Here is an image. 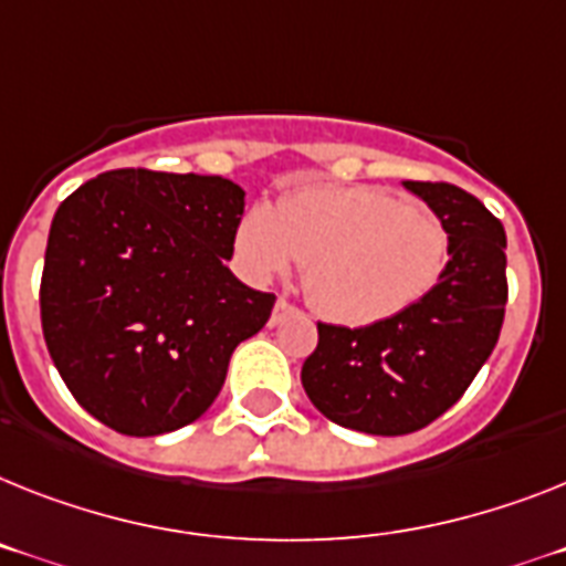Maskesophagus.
<instances>
[{"instance_id": "obj_1", "label": "esophagus", "mask_w": 566, "mask_h": 566, "mask_svg": "<svg viewBox=\"0 0 566 566\" xmlns=\"http://www.w3.org/2000/svg\"><path fill=\"white\" fill-rule=\"evenodd\" d=\"M293 313H296V307H293L287 298H279L273 307V313H270V325H279V322H284L287 316H293Z\"/></svg>"}]
</instances>
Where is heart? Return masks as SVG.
Instances as JSON below:
<instances>
[{
  "instance_id": "obj_1",
  "label": "heart",
  "mask_w": 566,
  "mask_h": 566,
  "mask_svg": "<svg viewBox=\"0 0 566 566\" xmlns=\"http://www.w3.org/2000/svg\"><path fill=\"white\" fill-rule=\"evenodd\" d=\"M235 253L259 282L302 261L311 305L336 325L368 327L434 291L449 264V230L386 189L313 187L247 212Z\"/></svg>"
}]
</instances>
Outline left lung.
I'll list each match as a JSON object with an SVG mask.
<instances>
[{
	"label": "left lung",
	"instance_id": "8db88e82",
	"mask_svg": "<svg viewBox=\"0 0 566 566\" xmlns=\"http://www.w3.org/2000/svg\"><path fill=\"white\" fill-rule=\"evenodd\" d=\"M449 230V264L420 305L368 327L322 325L302 386L327 420L365 434L420 431L472 386L506 307V232L452 184L402 180Z\"/></svg>",
	"mask_w": 566,
	"mask_h": 566
}]
</instances>
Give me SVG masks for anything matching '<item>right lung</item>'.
I'll return each mask as SVG.
<instances>
[{
    "instance_id": "obj_1",
    "label": "right lung",
    "mask_w": 566,
    "mask_h": 566,
    "mask_svg": "<svg viewBox=\"0 0 566 566\" xmlns=\"http://www.w3.org/2000/svg\"><path fill=\"white\" fill-rule=\"evenodd\" d=\"M244 189L221 175L114 169L69 195L51 221L40 311L74 400L129 437L198 420L232 350L268 325L273 293L232 259Z\"/></svg>"
}]
</instances>
